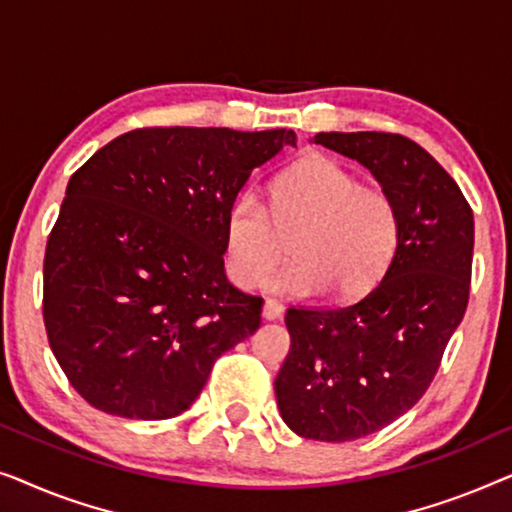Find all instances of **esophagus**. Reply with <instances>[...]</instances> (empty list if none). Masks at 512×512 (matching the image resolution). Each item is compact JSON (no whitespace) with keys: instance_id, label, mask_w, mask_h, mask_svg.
Listing matches in <instances>:
<instances>
[{"instance_id":"esophagus-1","label":"esophagus","mask_w":512,"mask_h":512,"mask_svg":"<svg viewBox=\"0 0 512 512\" xmlns=\"http://www.w3.org/2000/svg\"><path fill=\"white\" fill-rule=\"evenodd\" d=\"M282 312H284V307H282V303H279V300L265 298V303H263V319L275 321V319L282 317Z\"/></svg>"}]
</instances>
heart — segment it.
<instances>
[{
  "label": "heart",
  "mask_w": 512,
  "mask_h": 512,
  "mask_svg": "<svg viewBox=\"0 0 512 512\" xmlns=\"http://www.w3.org/2000/svg\"><path fill=\"white\" fill-rule=\"evenodd\" d=\"M291 263L265 286L293 298L324 291L335 303L361 298L384 277L401 242L394 198L338 160L307 156L272 181L265 209L240 193L223 219V263L230 282L254 289L275 268L289 240Z\"/></svg>",
  "instance_id": "heart-1"
}]
</instances>
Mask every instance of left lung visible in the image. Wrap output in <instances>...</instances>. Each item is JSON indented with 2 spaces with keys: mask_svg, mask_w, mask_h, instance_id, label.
I'll return each mask as SVG.
<instances>
[{
  "mask_svg": "<svg viewBox=\"0 0 512 512\" xmlns=\"http://www.w3.org/2000/svg\"><path fill=\"white\" fill-rule=\"evenodd\" d=\"M314 144L368 167L401 214L384 277L342 307H289L275 396L293 433L345 443L408 412L436 375L471 289L473 212L431 153L391 132H319Z\"/></svg>",
  "mask_w": 512,
  "mask_h": 512,
  "instance_id": "8db88e82",
  "label": "left lung"
}]
</instances>
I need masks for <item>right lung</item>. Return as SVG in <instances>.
Listing matches in <instances>:
<instances>
[{
  "label": "right lung",
  "mask_w": 512,
  "mask_h": 512,
  "mask_svg": "<svg viewBox=\"0 0 512 512\" xmlns=\"http://www.w3.org/2000/svg\"><path fill=\"white\" fill-rule=\"evenodd\" d=\"M293 130L139 128L72 174L44 258V324L72 387L107 415L170 419L261 326L223 272V219Z\"/></svg>",
  "instance_id": "obj_1"
}]
</instances>
